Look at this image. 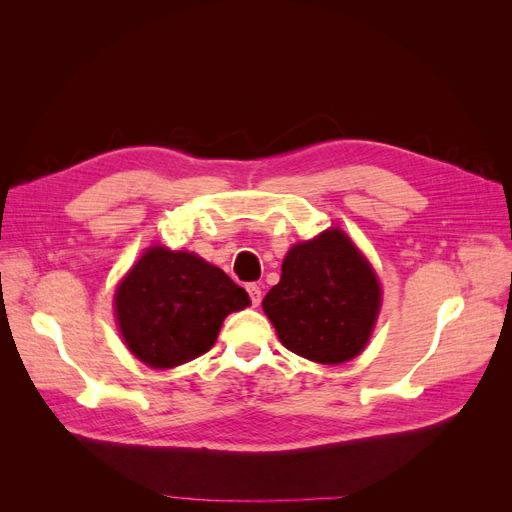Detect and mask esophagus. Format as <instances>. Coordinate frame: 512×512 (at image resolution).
Wrapping results in <instances>:
<instances>
[{
	"mask_svg": "<svg viewBox=\"0 0 512 512\" xmlns=\"http://www.w3.org/2000/svg\"><path fill=\"white\" fill-rule=\"evenodd\" d=\"M247 292H250V301L254 307L260 305V299H262V292H260V286L258 284H247Z\"/></svg>",
	"mask_w": 512,
	"mask_h": 512,
	"instance_id": "esophagus-1",
	"label": "esophagus"
}]
</instances>
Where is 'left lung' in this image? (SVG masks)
<instances>
[{
    "instance_id": "1",
    "label": "left lung",
    "mask_w": 512,
    "mask_h": 512,
    "mask_svg": "<svg viewBox=\"0 0 512 512\" xmlns=\"http://www.w3.org/2000/svg\"><path fill=\"white\" fill-rule=\"evenodd\" d=\"M262 309L280 342L309 361L337 365L359 354L380 309V284L342 230L292 245Z\"/></svg>"
}]
</instances>
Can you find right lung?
<instances>
[{
    "instance_id": "obj_1",
    "label": "right lung",
    "mask_w": 512,
    "mask_h": 512,
    "mask_svg": "<svg viewBox=\"0 0 512 512\" xmlns=\"http://www.w3.org/2000/svg\"><path fill=\"white\" fill-rule=\"evenodd\" d=\"M250 305L230 277L188 252L151 247L115 294L130 352L156 369L188 363L218 339L224 318Z\"/></svg>"
}]
</instances>
